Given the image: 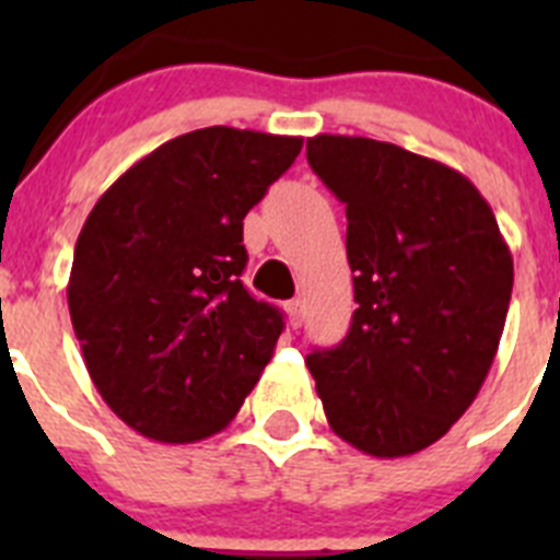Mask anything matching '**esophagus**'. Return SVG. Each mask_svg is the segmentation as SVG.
<instances>
[{
    "instance_id": "esophagus-1",
    "label": "esophagus",
    "mask_w": 560,
    "mask_h": 560,
    "mask_svg": "<svg viewBox=\"0 0 560 560\" xmlns=\"http://www.w3.org/2000/svg\"><path fill=\"white\" fill-rule=\"evenodd\" d=\"M285 311H289V323L294 325V328H300V325H303V316H305L303 300H291V303L285 305Z\"/></svg>"
}]
</instances>
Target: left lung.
Segmentation results:
<instances>
[{
    "instance_id": "8db88e82",
    "label": "left lung",
    "mask_w": 560,
    "mask_h": 560,
    "mask_svg": "<svg viewBox=\"0 0 560 560\" xmlns=\"http://www.w3.org/2000/svg\"><path fill=\"white\" fill-rule=\"evenodd\" d=\"M308 165L348 212V336L314 350L330 429L373 457L438 443L488 378L513 291L491 205L463 173L368 137L316 133Z\"/></svg>"
}]
</instances>
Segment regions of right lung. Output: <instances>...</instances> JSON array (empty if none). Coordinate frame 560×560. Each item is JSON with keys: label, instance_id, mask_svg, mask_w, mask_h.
Wrapping results in <instances>:
<instances>
[{"label": "right lung", "instance_id": "obj_1", "mask_svg": "<svg viewBox=\"0 0 560 560\" xmlns=\"http://www.w3.org/2000/svg\"><path fill=\"white\" fill-rule=\"evenodd\" d=\"M303 137L210 126L133 162L89 212L67 303L117 418L160 443L230 427L283 334L241 283L244 219Z\"/></svg>", "mask_w": 560, "mask_h": 560}]
</instances>
